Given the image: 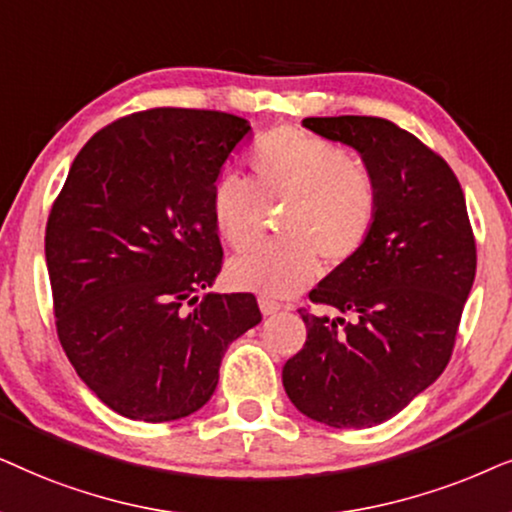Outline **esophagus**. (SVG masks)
I'll list each match as a JSON object with an SVG mask.
<instances>
[{"label":"esophagus","instance_id":"1","mask_svg":"<svg viewBox=\"0 0 512 512\" xmlns=\"http://www.w3.org/2000/svg\"><path fill=\"white\" fill-rule=\"evenodd\" d=\"M260 309H262L264 316H274L276 311H281V304H278L276 299H271V297H260Z\"/></svg>","mask_w":512,"mask_h":512}]
</instances>
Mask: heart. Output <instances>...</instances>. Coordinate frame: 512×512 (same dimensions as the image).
<instances>
[{
  "instance_id": "b5f03b06",
  "label": "heart",
  "mask_w": 512,
  "mask_h": 512,
  "mask_svg": "<svg viewBox=\"0 0 512 512\" xmlns=\"http://www.w3.org/2000/svg\"><path fill=\"white\" fill-rule=\"evenodd\" d=\"M252 180L217 177L213 222L222 241L248 252L267 234L271 208H285L288 238L238 257L227 276L236 288L290 297L318 276L320 257L337 267L370 241L379 217V187L349 149L316 135L276 128L250 149Z\"/></svg>"
}]
</instances>
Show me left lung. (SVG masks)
<instances>
[{
	"instance_id": "8db88e82",
	"label": "left lung",
	"mask_w": 512,
	"mask_h": 512,
	"mask_svg": "<svg viewBox=\"0 0 512 512\" xmlns=\"http://www.w3.org/2000/svg\"><path fill=\"white\" fill-rule=\"evenodd\" d=\"M304 128L356 149L379 187L365 248L299 309L306 342L283 367L299 412L332 428H370L405 410L445 370L475 281V236L447 161L393 121L309 117Z\"/></svg>"
}]
</instances>
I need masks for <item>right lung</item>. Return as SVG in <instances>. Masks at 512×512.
<instances>
[{"label": "right lung", "instance_id": "obj_1", "mask_svg": "<svg viewBox=\"0 0 512 512\" xmlns=\"http://www.w3.org/2000/svg\"><path fill=\"white\" fill-rule=\"evenodd\" d=\"M241 117L159 107L121 117L74 159L46 222L58 339L121 417L161 424L208 403L229 344L262 320L250 292H200L222 269L213 187Z\"/></svg>", "mask_w": 512, "mask_h": 512}]
</instances>
